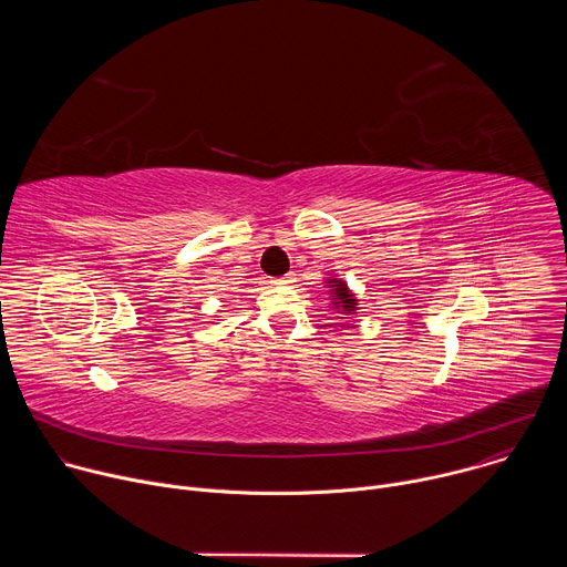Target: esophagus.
<instances>
[{
	"instance_id": "esophagus-1",
	"label": "esophagus",
	"mask_w": 567,
	"mask_h": 567,
	"mask_svg": "<svg viewBox=\"0 0 567 567\" xmlns=\"http://www.w3.org/2000/svg\"><path fill=\"white\" fill-rule=\"evenodd\" d=\"M291 282H296V276H293V274H287V276L274 280V285H291Z\"/></svg>"
}]
</instances>
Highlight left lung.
<instances>
[{"instance_id":"1","label":"left lung","mask_w":567,"mask_h":567,"mask_svg":"<svg viewBox=\"0 0 567 567\" xmlns=\"http://www.w3.org/2000/svg\"><path fill=\"white\" fill-rule=\"evenodd\" d=\"M332 282H334L332 287H334V291H337V305H334V307H339V309L352 313L357 300H354L352 293L348 291V285H343V282H339V280H332Z\"/></svg>"}]
</instances>
